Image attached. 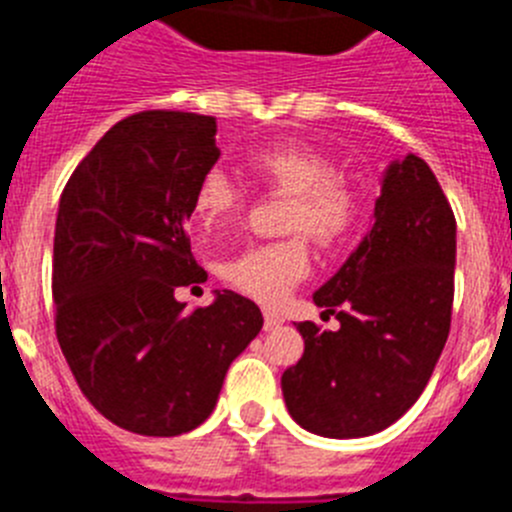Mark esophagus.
<instances>
[{
	"instance_id": "esophagus-1",
	"label": "esophagus",
	"mask_w": 512,
	"mask_h": 512,
	"mask_svg": "<svg viewBox=\"0 0 512 512\" xmlns=\"http://www.w3.org/2000/svg\"><path fill=\"white\" fill-rule=\"evenodd\" d=\"M262 316H265V331H273L283 324V316H280L278 311H273V308H265V311H262Z\"/></svg>"
}]
</instances>
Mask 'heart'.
<instances>
[{
  "label": "heart",
  "instance_id": "obj_1",
  "mask_svg": "<svg viewBox=\"0 0 512 512\" xmlns=\"http://www.w3.org/2000/svg\"><path fill=\"white\" fill-rule=\"evenodd\" d=\"M245 168L262 188L290 196L283 229L296 234L237 252L222 262L219 273L239 293L275 303L308 275L311 252L302 234L319 250H342L357 234L365 206L357 186L339 176L334 160L311 147L288 142L255 147L247 153ZM242 201V188L232 178L209 170L193 191V219L204 229L222 227L239 214Z\"/></svg>",
  "mask_w": 512,
  "mask_h": 512
}]
</instances>
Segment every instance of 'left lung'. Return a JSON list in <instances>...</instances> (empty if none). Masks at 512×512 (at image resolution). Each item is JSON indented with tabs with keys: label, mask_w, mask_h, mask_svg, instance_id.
I'll use <instances>...</instances> for the list:
<instances>
[{
	"label": "left lung",
	"mask_w": 512,
	"mask_h": 512,
	"mask_svg": "<svg viewBox=\"0 0 512 512\" xmlns=\"http://www.w3.org/2000/svg\"><path fill=\"white\" fill-rule=\"evenodd\" d=\"M457 219L418 155L382 178L375 224L342 270L313 293L339 329L301 321L303 357L280 377L288 413L329 439L370 436L418 400L446 344Z\"/></svg>",
	"instance_id": "left-lung-1"
}]
</instances>
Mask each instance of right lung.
Returning <instances> with one entry per match:
<instances>
[{"mask_svg": "<svg viewBox=\"0 0 512 512\" xmlns=\"http://www.w3.org/2000/svg\"><path fill=\"white\" fill-rule=\"evenodd\" d=\"M216 119L147 109L122 119L61 193L53 242L55 336L81 393L119 428L178 436L214 411L229 365L260 334L250 298L176 301L204 283L186 222L219 160Z\"/></svg>", "mask_w": 512, "mask_h": 512, "instance_id": "1", "label": "right lung"}]
</instances>
